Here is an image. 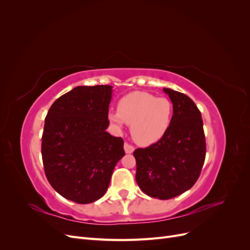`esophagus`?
<instances>
[{"label": "esophagus", "instance_id": "obj_1", "mask_svg": "<svg viewBox=\"0 0 250 250\" xmlns=\"http://www.w3.org/2000/svg\"><path fill=\"white\" fill-rule=\"evenodd\" d=\"M124 150H125L126 153H132L134 151V147L132 145H130V144L125 143L124 144Z\"/></svg>", "mask_w": 250, "mask_h": 250}]
</instances>
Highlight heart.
Listing matches in <instances>:
<instances>
[{"mask_svg":"<svg viewBox=\"0 0 250 250\" xmlns=\"http://www.w3.org/2000/svg\"><path fill=\"white\" fill-rule=\"evenodd\" d=\"M172 102L165 97L145 92H132L118 103V112H109L110 122L121 128L131 126V137L140 145L149 146L160 141L171 125Z\"/></svg>","mask_w":250,"mask_h":250,"instance_id":"b5f03b06","label":"heart"}]
</instances>
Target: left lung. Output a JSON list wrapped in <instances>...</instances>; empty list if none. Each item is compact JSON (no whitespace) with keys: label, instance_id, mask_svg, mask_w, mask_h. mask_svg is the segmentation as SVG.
Wrapping results in <instances>:
<instances>
[{"label":"left lung","instance_id":"8db88e82","mask_svg":"<svg viewBox=\"0 0 250 250\" xmlns=\"http://www.w3.org/2000/svg\"><path fill=\"white\" fill-rule=\"evenodd\" d=\"M173 103L171 125L147 148L135 149V180L150 197L167 200L185 193L197 181L206 160L201 112L191 98L164 88Z\"/></svg>","mask_w":250,"mask_h":250}]
</instances>
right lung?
<instances>
[{
  "mask_svg": "<svg viewBox=\"0 0 250 250\" xmlns=\"http://www.w3.org/2000/svg\"><path fill=\"white\" fill-rule=\"evenodd\" d=\"M111 93L110 85L77 86L59 97L44 119V173L58 194L76 203L100 199L125 155L123 139L106 131Z\"/></svg>",
  "mask_w": 250,
  "mask_h": 250,
  "instance_id": "right-lung-1",
  "label": "right lung"
}]
</instances>
